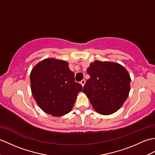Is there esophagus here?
Masks as SVG:
<instances>
[{"instance_id": "obj_1", "label": "esophagus", "mask_w": 155, "mask_h": 155, "mask_svg": "<svg viewBox=\"0 0 155 155\" xmlns=\"http://www.w3.org/2000/svg\"><path fill=\"white\" fill-rule=\"evenodd\" d=\"M85 80L84 79H83V80H82L81 81V85L82 86H84V84H85Z\"/></svg>"}]
</instances>
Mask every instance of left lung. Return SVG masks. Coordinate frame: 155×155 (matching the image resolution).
<instances>
[{
    "label": "left lung",
    "mask_w": 155,
    "mask_h": 155,
    "mask_svg": "<svg viewBox=\"0 0 155 155\" xmlns=\"http://www.w3.org/2000/svg\"><path fill=\"white\" fill-rule=\"evenodd\" d=\"M90 78L83 92L97 112L110 115L116 112L126 100L131 78L127 70L118 63L95 61L87 69Z\"/></svg>",
    "instance_id": "8db88e82"
}]
</instances>
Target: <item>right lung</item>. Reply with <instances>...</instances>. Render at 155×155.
Wrapping results in <instances>:
<instances>
[{
  "instance_id": "add662e5",
  "label": "right lung",
  "mask_w": 155,
  "mask_h": 155,
  "mask_svg": "<svg viewBox=\"0 0 155 155\" xmlns=\"http://www.w3.org/2000/svg\"><path fill=\"white\" fill-rule=\"evenodd\" d=\"M31 90L40 108L53 116L71 111L82 86L65 61L47 59L37 64L30 74Z\"/></svg>"
}]
</instances>
